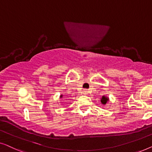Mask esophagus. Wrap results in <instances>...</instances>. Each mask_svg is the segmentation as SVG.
I'll use <instances>...</instances> for the list:
<instances>
[{"label":"esophagus","instance_id":"34e87169","mask_svg":"<svg viewBox=\"0 0 152 152\" xmlns=\"http://www.w3.org/2000/svg\"><path fill=\"white\" fill-rule=\"evenodd\" d=\"M83 94H88V91H87V89H84V90H83Z\"/></svg>","mask_w":152,"mask_h":152}]
</instances>
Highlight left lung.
Wrapping results in <instances>:
<instances>
[{"mask_svg":"<svg viewBox=\"0 0 152 152\" xmlns=\"http://www.w3.org/2000/svg\"><path fill=\"white\" fill-rule=\"evenodd\" d=\"M109 101V98L105 96H102L101 98V100H100V102L102 104H105L107 103V102Z\"/></svg>","mask_w":152,"mask_h":152,"instance_id":"left-lung-1","label":"left lung"}]
</instances>
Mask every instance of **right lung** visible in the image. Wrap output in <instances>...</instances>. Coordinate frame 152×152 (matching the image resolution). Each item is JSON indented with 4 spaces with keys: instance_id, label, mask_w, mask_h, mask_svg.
<instances>
[{
    "instance_id": "obj_1",
    "label": "right lung",
    "mask_w": 152,
    "mask_h": 152,
    "mask_svg": "<svg viewBox=\"0 0 152 152\" xmlns=\"http://www.w3.org/2000/svg\"><path fill=\"white\" fill-rule=\"evenodd\" d=\"M60 98H63V95H61V96H60Z\"/></svg>"
}]
</instances>
